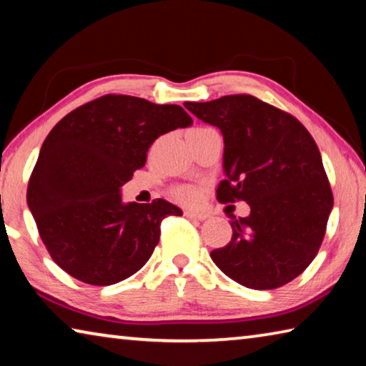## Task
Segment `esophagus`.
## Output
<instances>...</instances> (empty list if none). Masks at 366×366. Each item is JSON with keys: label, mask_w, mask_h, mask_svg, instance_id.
Here are the masks:
<instances>
[{"label": "esophagus", "mask_w": 366, "mask_h": 366, "mask_svg": "<svg viewBox=\"0 0 366 366\" xmlns=\"http://www.w3.org/2000/svg\"><path fill=\"white\" fill-rule=\"evenodd\" d=\"M184 214L190 219H198V221H205L208 218L207 213H198V212H192V209H185Z\"/></svg>", "instance_id": "1"}]
</instances>
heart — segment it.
<instances>
[{"label": "heart", "mask_w": 366, "mask_h": 366, "mask_svg": "<svg viewBox=\"0 0 366 366\" xmlns=\"http://www.w3.org/2000/svg\"><path fill=\"white\" fill-rule=\"evenodd\" d=\"M198 189L192 187V185H181V187L174 189V198L185 205H190V203H195L198 200Z\"/></svg>", "instance_id": "1"}]
</instances>
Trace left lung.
Returning a JSON list of instances; mask_svg holds the SVG:
<instances>
[{
    "mask_svg": "<svg viewBox=\"0 0 366 366\" xmlns=\"http://www.w3.org/2000/svg\"><path fill=\"white\" fill-rule=\"evenodd\" d=\"M224 140L221 203L244 200L232 239L209 255L232 281L255 290L295 280L317 257L334 205L317 144L302 122L252 95L185 102Z\"/></svg>",
    "mask_w": 366,
    "mask_h": 366,
    "instance_id": "8db88e82",
    "label": "left lung"
}]
</instances>
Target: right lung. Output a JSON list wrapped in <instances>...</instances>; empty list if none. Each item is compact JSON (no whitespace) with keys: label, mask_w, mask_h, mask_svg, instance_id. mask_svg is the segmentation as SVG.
Wrapping results in <instances>:
<instances>
[{"label":"right lung","mask_w":366,"mask_h":366,"mask_svg":"<svg viewBox=\"0 0 366 366\" xmlns=\"http://www.w3.org/2000/svg\"><path fill=\"white\" fill-rule=\"evenodd\" d=\"M192 122L177 104L104 95L51 129L30 176L27 205L59 268L85 284L111 286L148 262L161 221L182 209L163 198L124 203L121 187L145 166L159 135Z\"/></svg>","instance_id":"1"}]
</instances>
